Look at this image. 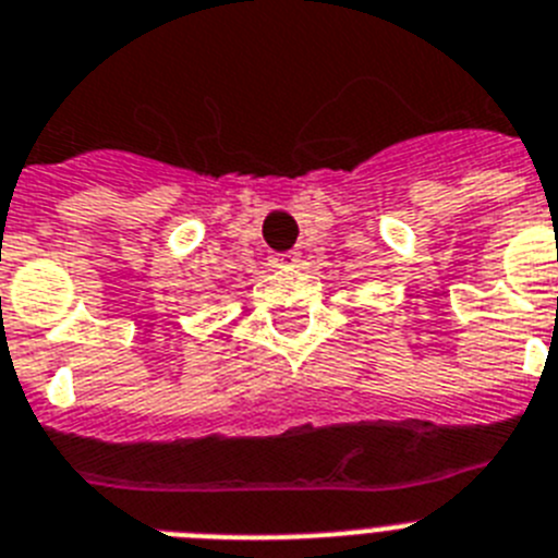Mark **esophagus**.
Returning <instances> with one entry per match:
<instances>
[{"label": "esophagus", "mask_w": 558, "mask_h": 558, "mask_svg": "<svg viewBox=\"0 0 558 558\" xmlns=\"http://www.w3.org/2000/svg\"><path fill=\"white\" fill-rule=\"evenodd\" d=\"M269 264H272L275 269H289V266L298 264V252H275L272 258H269Z\"/></svg>", "instance_id": "obj_1"}]
</instances>
